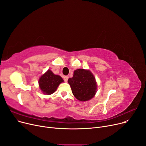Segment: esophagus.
<instances>
[{"label":"esophagus","instance_id":"obj_1","mask_svg":"<svg viewBox=\"0 0 146 146\" xmlns=\"http://www.w3.org/2000/svg\"><path fill=\"white\" fill-rule=\"evenodd\" d=\"M68 76H66L64 77V80L65 82H67V80H68Z\"/></svg>","mask_w":146,"mask_h":146}]
</instances>
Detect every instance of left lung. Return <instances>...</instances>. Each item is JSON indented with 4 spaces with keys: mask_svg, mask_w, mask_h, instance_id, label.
I'll return each instance as SVG.
<instances>
[{
    "mask_svg": "<svg viewBox=\"0 0 146 146\" xmlns=\"http://www.w3.org/2000/svg\"><path fill=\"white\" fill-rule=\"evenodd\" d=\"M68 83L73 95L80 101H89L96 93V82L90 70L82 68L74 70L73 78L68 79Z\"/></svg>",
    "mask_w": 146,
    "mask_h": 146,
    "instance_id": "obj_1",
    "label": "left lung"
}]
</instances>
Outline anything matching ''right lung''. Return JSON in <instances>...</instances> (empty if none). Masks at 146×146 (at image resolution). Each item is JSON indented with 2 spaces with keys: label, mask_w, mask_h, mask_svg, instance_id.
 Segmentation results:
<instances>
[{
  "label": "right lung",
  "mask_w": 146,
  "mask_h": 146,
  "mask_svg": "<svg viewBox=\"0 0 146 146\" xmlns=\"http://www.w3.org/2000/svg\"><path fill=\"white\" fill-rule=\"evenodd\" d=\"M64 80L61 76L54 74L50 69L42 74L38 81L40 88L44 94L51 95Z\"/></svg>",
  "instance_id": "right-lung-1"
}]
</instances>
